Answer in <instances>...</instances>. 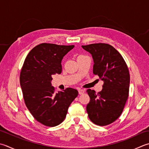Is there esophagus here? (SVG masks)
<instances>
[{"instance_id": "esophagus-1", "label": "esophagus", "mask_w": 149, "mask_h": 149, "mask_svg": "<svg viewBox=\"0 0 149 149\" xmlns=\"http://www.w3.org/2000/svg\"><path fill=\"white\" fill-rule=\"evenodd\" d=\"M78 92H79V94H83V93L84 92V90H83V89H79L78 90Z\"/></svg>"}]
</instances>
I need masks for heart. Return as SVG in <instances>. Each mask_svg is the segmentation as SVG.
<instances>
[{"mask_svg": "<svg viewBox=\"0 0 149 149\" xmlns=\"http://www.w3.org/2000/svg\"><path fill=\"white\" fill-rule=\"evenodd\" d=\"M81 56H83V55H79V57H81Z\"/></svg>", "mask_w": 149, "mask_h": 149, "instance_id": "heart-1", "label": "heart"}]
</instances>
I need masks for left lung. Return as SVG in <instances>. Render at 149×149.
I'll list each match as a JSON object with an SVG mask.
<instances>
[{"label": "left lung", "instance_id": "left-lung-1", "mask_svg": "<svg viewBox=\"0 0 149 149\" xmlns=\"http://www.w3.org/2000/svg\"><path fill=\"white\" fill-rule=\"evenodd\" d=\"M82 48L92 55L94 74L104 82L103 89L97 94L87 90L90 100L86 111L92 122L105 126L115 121L123 112L129 97V69L121 55L111 45L96 43Z\"/></svg>", "mask_w": 149, "mask_h": 149}]
</instances>
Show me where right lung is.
I'll use <instances>...</instances> for the list:
<instances>
[{"label":"right lung","mask_w":149,"mask_h":149,"mask_svg":"<svg viewBox=\"0 0 149 149\" xmlns=\"http://www.w3.org/2000/svg\"><path fill=\"white\" fill-rule=\"evenodd\" d=\"M74 47L40 44L29 52L22 66L20 84L25 104L33 118L45 126L55 127L62 123L78 95L77 90L72 88L55 93L51 83L53 75L62 72L63 57Z\"/></svg>","instance_id":"right-lung-1"}]
</instances>
